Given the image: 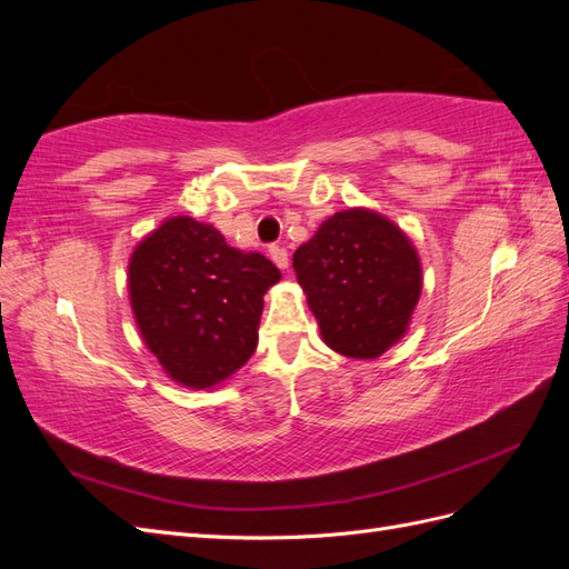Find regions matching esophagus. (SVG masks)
I'll list each match as a JSON object with an SVG mask.
<instances>
[{
    "mask_svg": "<svg viewBox=\"0 0 569 569\" xmlns=\"http://www.w3.org/2000/svg\"><path fill=\"white\" fill-rule=\"evenodd\" d=\"M268 251H270V258L274 261V266L282 268V270L289 266V253H287V249H284V247L272 244Z\"/></svg>",
    "mask_w": 569,
    "mask_h": 569,
    "instance_id": "34e87169",
    "label": "esophagus"
}]
</instances>
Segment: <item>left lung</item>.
<instances>
[{
	"instance_id": "left-lung-1",
	"label": "left lung",
	"mask_w": 569,
	"mask_h": 569,
	"mask_svg": "<svg viewBox=\"0 0 569 569\" xmlns=\"http://www.w3.org/2000/svg\"><path fill=\"white\" fill-rule=\"evenodd\" d=\"M295 270L325 343L349 358H377L399 341L422 289L408 237L366 209L327 218L297 249Z\"/></svg>"
}]
</instances>
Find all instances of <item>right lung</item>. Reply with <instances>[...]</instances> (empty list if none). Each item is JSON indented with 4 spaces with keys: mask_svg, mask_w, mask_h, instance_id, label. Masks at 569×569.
<instances>
[{
    "mask_svg": "<svg viewBox=\"0 0 569 569\" xmlns=\"http://www.w3.org/2000/svg\"><path fill=\"white\" fill-rule=\"evenodd\" d=\"M130 301L149 351L176 382L213 387L258 343L263 295L280 270L263 253L232 249L213 226L178 216L130 258Z\"/></svg>",
    "mask_w": 569,
    "mask_h": 569,
    "instance_id": "1",
    "label": "right lung"
}]
</instances>
